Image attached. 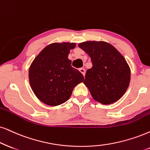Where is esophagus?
Returning <instances> with one entry per match:
<instances>
[{"mask_svg": "<svg viewBox=\"0 0 150 150\" xmlns=\"http://www.w3.org/2000/svg\"><path fill=\"white\" fill-rule=\"evenodd\" d=\"M79 72H80V73L84 76L85 73H86V71H85L84 69H79Z\"/></svg>", "mask_w": 150, "mask_h": 150, "instance_id": "1", "label": "esophagus"}]
</instances>
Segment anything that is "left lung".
Listing matches in <instances>:
<instances>
[{
	"mask_svg": "<svg viewBox=\"0 0 150 150\" xmlns=\"http://www.w3.org/2000/svg\"><path fill=\"white\" fill-rule=\"evenodd\" d=\"M78 46L91 59L84 84L93 99L103 105L114 103L127 90L131 71L127 62L115 47L105 41H87Z\"/></svg>",
	"mask_w": 150,
	"mask_h": 150,
	"instance_id": "8db88e82",
	"label": "left lung"
}]
</instances>
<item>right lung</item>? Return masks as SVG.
Here are the masks:
<instances>
[{"mask_svg":"<svg viewBox=\"0 0 150 150\" xmlns=\"http://www.w3.org/2000/svg\"><path fill=\"white\" fill-rule=\"evenodd\" d=\"M75 43H53L36 57L29 69V81L37 98L45 105L57 106L67 101L84 76L71 66L68 57Z\"/></svg>","mask_w":150,"mask_h":150,"instance_id":"1","label":"right lung"}]
</instances>
